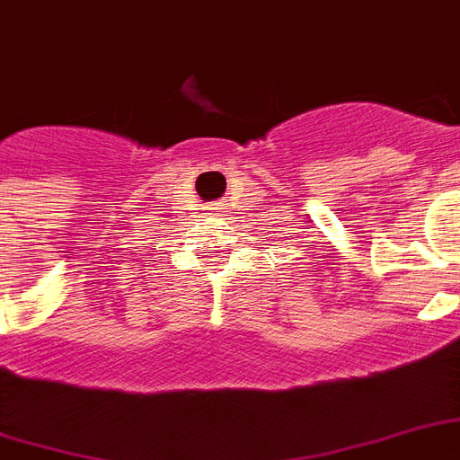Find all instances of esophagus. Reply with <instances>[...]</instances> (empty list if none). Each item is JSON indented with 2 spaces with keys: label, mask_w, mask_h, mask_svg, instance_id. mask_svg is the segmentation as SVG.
Listing matches in <instances>:
<instances>
[{
  "label": "esophagus",
  "mask_w": 460,
  "mask_h": 460,
  "mask_svg": "<svg viewBox=\"0 0 460 460\" xmlns=\"http://www.w3.org/2000/svg\"><path fill=\"white\" fill-rule=\"evenodd\" d=\"M224 212V205L222 202H212V205H209L208 208V215H215V217H219Z\"/></svg>",
  "instance_id": "1"
}]
</instances>
